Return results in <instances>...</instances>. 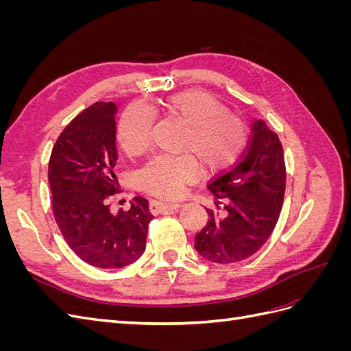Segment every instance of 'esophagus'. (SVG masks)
Returning a JSON list of instances; mask_svg holds the SVG:
<instances>
[{"label": "esophagus", "mask_w": 351, "mask_h": 351, "mask_svg": "<svg viewBox=\"0 0 351 351\" xmlns=\"http://www.w3.org/2000/svg\"><path fill=\"white\" fill-rule=\"evenodd\" d=\"M180 205L178 204H169V202H161V200H151L149 204V210L154 215L158 214H164V212L177 209Z\"/></svg>", "instance_id": "34e87169"}]
</instances>
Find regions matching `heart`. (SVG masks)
<instances>
[{"instance_id": "b5f03b06", "label": "heart", "mask_w": 351, "mask_h": 351, "mask_svg": "<svg viewBox=\"0 0 351 351\" xmlns=\"http://www.w3.org/2000/svg\"><path fill=\"white\" fill-rule=\"evenodd\" d=\"M156 111L186 127L180 142V156H155L137 173L143 192L174 200L193 183L200 167L206 176L218 174L234 165L247 146V127L210 93L186 90L156 104ZM154 117L132 105L121 115L117 139L130 156L142 155L151 145Z\"/></svg>"}]
</instances>
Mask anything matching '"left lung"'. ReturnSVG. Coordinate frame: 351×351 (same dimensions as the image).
Masks as SVG:
<instances>
[{"instance_id": "left-lung-1", "label": "left lung", "mask_w": 351, "mask_h": 351, "mask_svg": "<svg viewBox=\"0 0 351 351\" xmlns=\"http://www.w3.org/2000/svg\"><path fill=\"white\" fill-rule=\"evenodd\" d=\"M285 177L278 134L265 121L256 120L239 161L208 183L219 212L206 208L209 219L195 236V249L200 256L224 265L256 253L277 226Z\"/></svg>"}]
</instances>
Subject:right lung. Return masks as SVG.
I'll return each mask as SVG.
<instances>
[{
    "instance_id": "1",
    "label": "right lung",
    "mask_w": 351,
    "mask_h": 351,
    "mask_svg": "<svg viewBox=\"0 0 351 351\" xmlns=\"http://www.w3.org/2000/svg\"><path fill=\"white\" fill-rule=\"evenodd\" d=\"M115 111L114 102L104 101L83 110L58 136L48 165L52 214L62 237L82 261L102 269L139 259L154 218L141 196L129 210L110 212V196L120 192Z\"/></svg>"
}]
</instances>
